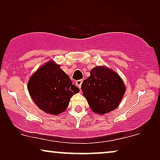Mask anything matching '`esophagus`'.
<instances>
[{
	"mask_svg": "<svg viewBox=\"0 0 160 160\" xmlns=\"http://www.w3.org/2000/svg\"><path fill=\"white\" fill-rule=\"evenodd\" d=\"M76 84L78 87V88L81 89V86H82V80L80 79V80L76 81Z\"/></svg>",
	"mask_w": 160,
	"mask_h": 160,
	"instance_id": "obj_1",
	"label": "esophagus"
}]
</instances>
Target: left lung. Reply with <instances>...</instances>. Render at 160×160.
<instances>
[{"mask_svg":"<svg viewBox=\"0 0 160 160\" xmlns=\"http://www.w3.org/2000/svg\"><path fill=\"white\" fill-rule=\"evenodd\" d=\"M82 90L92 110L104 114L117 108L125 92V86L112 70L98 66L92 69L90 76L84 80Z\"/></svg>","mask_w":160,"mask_h":160,"instance_id":"left-lung-1","label":"left lung"}]
</instances>
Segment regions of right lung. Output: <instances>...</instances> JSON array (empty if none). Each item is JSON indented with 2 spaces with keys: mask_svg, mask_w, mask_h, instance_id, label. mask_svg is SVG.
Segmentation results:
<instances>
[{
  "mask_svg": "<svg viewBox=\"0 0 160 160\" xmlns=\"http://www.w3.org/2000/svg\"><path fill=\"white\" fill-rule=\"evenodd\" d=\"M28 89L37 106L49 114L65 111L71 98L79 92L69 76L53 61L35 72L28 82Z\"/></svg>",
  "mask_w": 160,
  "mask_h": 160,
  "instance_id": "add662e5",
  "label": "right lung"
}]
</instances>
